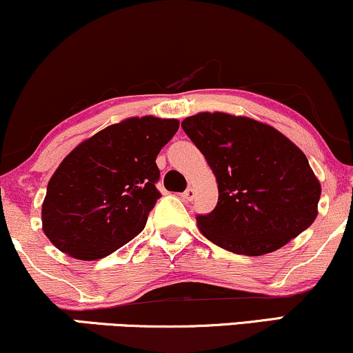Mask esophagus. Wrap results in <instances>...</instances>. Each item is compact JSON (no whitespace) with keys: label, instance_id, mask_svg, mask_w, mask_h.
<instances>
[{"label":"esophagus","instance_id":"esophagus-1","mask_svg":"<svg viewBox=\"0 0 353 353\" xmlns=\"http://www.w3.org/2000/svg\"><path fill=\"white\" fill-rule=\"evenodd\" d=\"M181 198H183L185 201H193V198H194V190H193V188H188L186 191H183V193H181Z\"/></svg>","mask_w":353,"mask_h":353}]
</instances>
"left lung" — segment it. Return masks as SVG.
<instances>
[{
	"mask_svg": "<svg viewBox=\"0 0 353 353\" xmlns=\"http://www.w3.org/2000/svg\"><path fill=\"white\" fill-rule=\"evenodd\" d=\"M216 175L219 198L196 223L239 255L275 252L314 223L321 183L290 139L249 117L199 112L181 123Z\"/></svg>",
	"mask_w": 353,
	"mask_h": 353,
	"instance_id": "obj_1",
	"label": "left lung"
}]
</instances>
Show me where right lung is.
I'll return each mask as SVG.
<instances>
[{"label": "right lung", "mask_w": 353, "mask_h": 353, "mask_svg": "<svg viewBox=\"0 0 353 353\" xmlns=\"http://www.w3.org/2000/svg\"><path fill=\"white\" fill-rule=\"evenodd\" d=\"M178 128L176 119L130 117L65 157L42 204L43 232L57 249L98 260L141 234L162 196L155 159Z\"/></svg>", "instance_id": "1"}]
</instances>
